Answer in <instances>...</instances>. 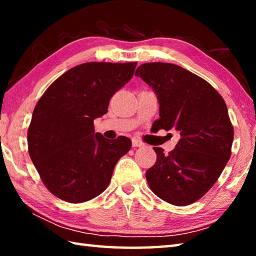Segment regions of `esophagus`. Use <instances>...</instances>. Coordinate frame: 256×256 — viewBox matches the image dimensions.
I'll list each match as a JSON object with an SVG mask.
<instances>
[{
	"label": "esophagus",
	"instance_id": "1",
	"mask_svg": "<svg viewBox=\"0 0 256 256\" xmlns=\"http://www.w3.org/2000/svg\"><path fill=\"white\" fill-rule=\"evenodd\" d=\"M132 144H133V146H136H136H144V142L138 140V138H133Z\"/></svg>",
	"mask_w": 256,
	"mask_h": 256
}]
</instances>
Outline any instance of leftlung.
<instances>
[{
  "instance_id": "left-lung-1",
  "label": "left lung",
  "mask_w": 256,
  "mask_h": 256,
  "mask_svg": "<svg viewBox=\"0 0 256 256\" xmlns=\"http://www.w3.org/2000/svg\"><path fill=\"white\" fill-rule=\"evenodd\" d=\"M136 76L152 86L159 102L157 130L177 131L180 141L146 172L152 192L170 204L198 201L222 175L232 154L234 128L224 98L209 82L172 63H144Z\"/></svg>"
}]
</instances>
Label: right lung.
Returning a JSON list of instances; mask_svg holds the SVG:
<instances>
[{"mask_svg": "<svg viewBox=\"0 0 256 256\" xmlns=\"http://www.w3.org/2000/svg\"><path fill=\"white\" fill-rule=\"evenodd\" d=\"M136 62H89L63 73L34 107L28 151L42 183L70 203L98 196L115 164L131 149L126 136L94 133V120L105 115L110 98L133 76Z\"/></svg>", "mask_w": 256, "mask_h": 256, "instance_id": "1", "label": "right lung"}]
</instances>
